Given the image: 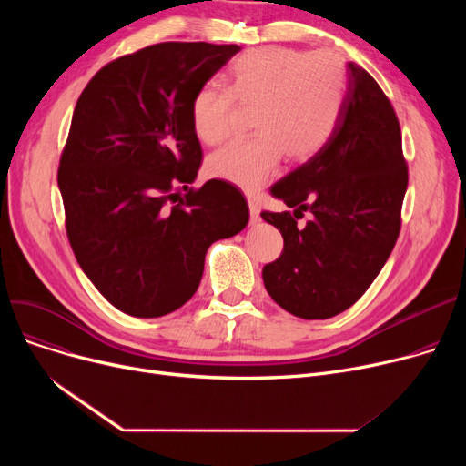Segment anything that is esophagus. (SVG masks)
Returning <instances> with one entry per match:
<instances>
[{
	"mask_svg": "<svg viewBox=\"0 0 466 466\" xmlns=\"http://www.w3.org/2000/svg\"><path fill=\"white\" fill-rule=\"evenodd\" d=\"M248 204H249V213H251V225H257L260 220V211H258V204L255 196H248Z\"/></svg>",
	"mask_w": 466,
	"mask_h": 466,
	"instance_id": "obj_1",
	"label": "esophagus"
}]
</instances>
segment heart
<instances>
[{
    "instance_id": "heart-1",
    "label": "heart",
    "mask_w": 466,
    "mask_h": 466,
    "mask_svg": "<svg viewBox=\"0 0 466 466\" xmlns=\"http://www.w3.org/2000/svg\"><path fill=\"white\" fill-rule=\"evenodd\" d=\"M346 94V69L332 53L260 46L238 56L227 73V90L206 86L190 104L192 130L202 143L218 145L232 134L234 109L253 107L257 137L234 141L213 153L206 169L243 190L270 179L287 155L306 162L329 141Z\"/></svg>"
}]
</instances>
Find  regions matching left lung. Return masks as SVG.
I'll list each match as a JSON object with an SVG mask.
<instances>
[{
    "label": "left lung",
    "mask_w": 466,
    "mask_h": 466,
    "mask_svg": "<svg viewBox=\"0 0 466 466\" xmlns=\"http://www.w3.org/2000/svg\"><path fill=\"white\" fill-rule=\"evenodd\" d=\"M406 187L397 113L370 73L350 62L329 141L270 190L295 215L260 213L283 236V253L262 268L268 295L302 319L351 308L395 248ZM304 210L312 218L299 228Z\"/></svg>",
    "instance_id": "obj_1"
}]
</instances>
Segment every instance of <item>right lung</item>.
<instances>
[{
  "label": "right lung",
  "instance_id": "add662e5",
  "mask_svg": "<svg viewBox=\"0 0 466 466\" xmlns=\"http://www.w3.org/2000/svg\"><path fill=\"white\" fill-rule=\"evenodd\" d=\"M238 51L157 43L106 64L79 96L58 167L66 232L94 287L128 315L188 302L211 243L248 225L238 187H190L202 164L192 97Z\"/></svg>",
  "mask_w": 466,
  "mask_h": 466
}]
</instances>
